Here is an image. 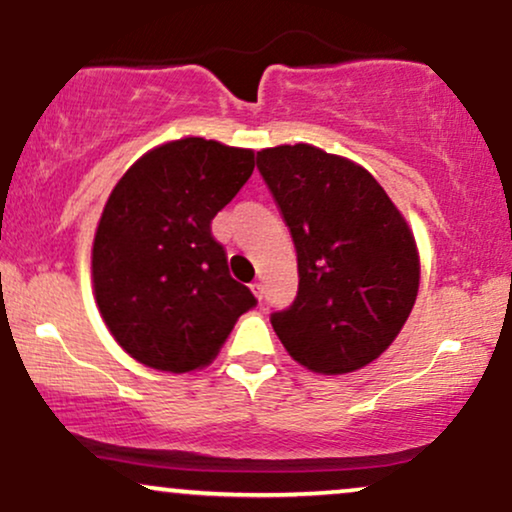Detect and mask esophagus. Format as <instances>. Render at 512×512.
<instances>
[{
    "mask_svg": "<svg viewBox=\"0 0 512 512\" xmlns=\"http://www.w3.org/2000/svg\"><path fill=\"white\" fill-rule=\"evenodd\" d=\"M250 289H252V293H255V296H257V301H262V298H264V286L260 284V281H255V284H252Z\"/></svg>",
    "mask_w": 512,
    "mask_h": 512,
    "instance_id": "esophagus-1",
    "label": "esophagus"
}]
</instances>
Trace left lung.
Listing matches in <instances>:
<instances>
[{"mask_svg":"<svg viewBox=\"0 0 512 512\" xmlns=\"http://www.w3.org/2000/svg\"><path fill=\"white\" fill-rule=\"evenodd\" d=\"M257 168L289 226L298 293L272 327L293 361L342 375L395 342L419 293L407 221L366 168L310 144L257 151Z\"/></svg>","mask_w":512,"mask_h":512,"instance_id":"1","label":"left lung"}]
</instances>
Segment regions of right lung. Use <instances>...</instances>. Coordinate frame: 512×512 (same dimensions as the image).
Segmentation results:
<instances>
[{
	"mask_svg": "<svg viewBox=\"0 0 512 512\" xmlns=\"http://www.w3.org/2000/svg\"><path fill=\"white\" fill-rule=\"evenodd\" d=\"M252 168L250 149L187 137L144 154L110 192L93 240V291L115 342L144 366H207L257 305L211 236Z\"/></svg>",
	"mask_w": 512,
	"mask_h": 512,
	"instance_id": "1",
	"label": "right lung"
}]
</instances>
